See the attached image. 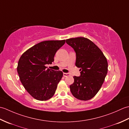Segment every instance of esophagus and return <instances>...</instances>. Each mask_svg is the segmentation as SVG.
I'll return each instance as SVG.
<instances>
[{
    "mask_svg": "<svg viewBox=\"0 0 129 129\" xmlns=\"http://www.w3.org/2000/svg\"><path fill=\"white\" fill-rule=\"evenodd\" d=\"M70 74L69 73H63V76H65V77H66V76H69Z\"/></svg>",
    "mask_w": 129,
    "mask_h": 129,
    "instance_id": "esophagus-1",
    "label": "esophagus"
}]
</instances>
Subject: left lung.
<instances>
[{"label":"left lung","mask_w":129,"mask_h":129,"mask_svg":"<svg viewBox=\"0 0 129 129\" xmlns=\"http://www.w3.org/2000/svg\"><path fill=\"white\" fill-rule=\"evenodd\" d=\"M66 43L76 53L75 65L80 68V76H74L70 85L78 99H91L99 91L108 73V64L103 52L91 40L84 37L71 38Z\"/></svg>","instance_id":"left-lung-1"}]
</instances>
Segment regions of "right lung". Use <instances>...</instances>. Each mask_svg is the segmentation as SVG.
I'll list each match as a JSON object with an SVG mask.
<instances>
[{"instance_id": "obj_1", "label": "right lung", "mask_w": 129, "mask_h": 129, "mask_svg": "<svg viewBox=\"0 0 129 129\" xmlns=\"http://www.w3.org/2000/svg\"><path fill=\"white\" fill-rule=\"evenodd\" d=\"M65 43V40L44 41L24 52L19 59L17 72L20 81L35 99L47 100L55 92L63 73L47 69L45 65L54 61L56 52Z\"/></svg>"}]
</instances>
